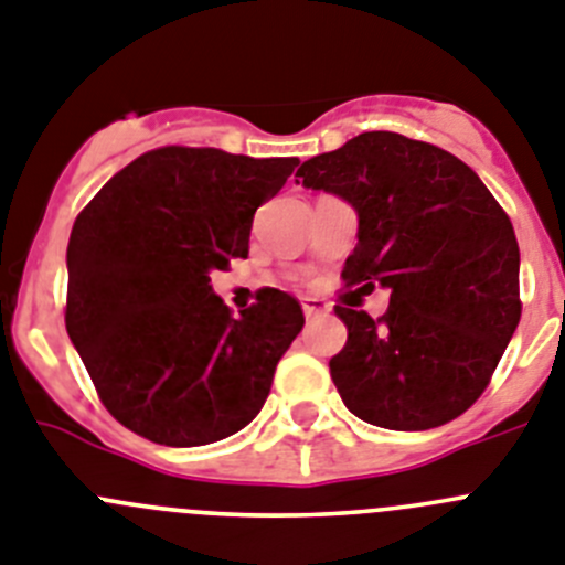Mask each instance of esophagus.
<instances>
[{
	"mask_svg": "<svg viewBox=\"0 0 565 565\" xmlns=\"http://www.w3.org/2000/svg\"><path fill=\"white\" fill-rule=\"evenodd\" d=\"M301 307H303V315L307 318H318V315H329L332 312V303L320 301V298H301Z\"/></svg>",
	"mask_w": 565,
	"mask_h": 565,
	"instance_id": "esophagus-1",
	"label": "esophagus"
}]
</instances>
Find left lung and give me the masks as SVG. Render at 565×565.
Returning <instances> with one entry per match:
<instances>
[{"label": "left lung", "instance_id": "8db88e82", "mask_svg": "<svg viewBox=\"0 0 565 565\" xmlns=\"http://www.w3.org/2000/svg\"><path fill=\"white\" fill-rule=\"evenodd\" d=\"M298 177L358 213L343 281L391 295L377 320L334 307L349 338L329 371L345 408L388 430L465 414L521 320L510 216L459 157L396 131H363Z\"/></svg>", "mask_w": 565, "mask_h": 565}]
</instances>
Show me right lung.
<instances>
[{
	"label": "right lung",
	"instance_id": "obj_1",
	"mask_svg": "<svg viewBox=\"0 0 565 565\" xmlns=\"http://www.w3.org/2000/svg\"><path fill=\"white\" fill-rule=\"evenodd\" d=\"M295 157L146 151L78 213L67 247V334L120 425L169 447L211 445L256 419L303 329L301 303L262 289L231 315L211 273L247 258L253 213Z\"/></svg>",
	"mask_w": 565,
	"mask_h": 565
}]
</instances>
